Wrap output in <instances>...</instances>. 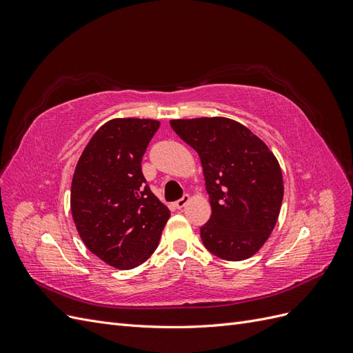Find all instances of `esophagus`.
<instances>
[{
  "label": "esophagus",
  "instance_id": "1",
  "mask_svg": "<svg viewBox=\"0 0 353 353\" xmlns=\"http://www.w3.org/2000/svg\"><path fill=\"white\" fill-rule=\"evenodd\" d=\"M188 201H190V196H188V194H185L183 199H179V200H176V201H175V206H176L178 209H183V208L187 205Z\"/></svg>",
  "mask_w": 353,
  "mask_h": 353
}]
</instances>
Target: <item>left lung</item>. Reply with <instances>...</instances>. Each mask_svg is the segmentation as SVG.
I'll return each instance as SVG.
<instances>
[{"mask_svg": "<svg viewBox=\"0 0 353 353\" xmlns=\"http://www.w3.org/2000/svg\"><path fill=\"white\" fill-rule=\"evenodd\" d=\"M197 152L212 215L200 228L205 248L221 259L244 261L270 239L284 183L279 160L258 135L228 117L170 121Z\"/></svg>", "mask_w": 353, "mask_h": 353, "instance_id": "1", "label": "left lung"}]
</instances>
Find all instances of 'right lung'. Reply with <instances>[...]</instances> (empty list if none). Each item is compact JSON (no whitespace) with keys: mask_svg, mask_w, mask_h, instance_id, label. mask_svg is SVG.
<instances>
[{"mask_svg":"<svg viewBox=\"0 0 353 353\" xmlns=\"http://www.w3.org/2000/svg\"><path fill=\"white\" fill-rule=\"evenodd\" d=\"M159 126V121L137 117L105 122L74 168V225L90 252L117 270H132L150 258L170 216L141 170L143 154Z\"/></svg>","mask_w":353,"mask_h":353,"instance_id":"obj_1","label":"right lung"}]
</instances>
